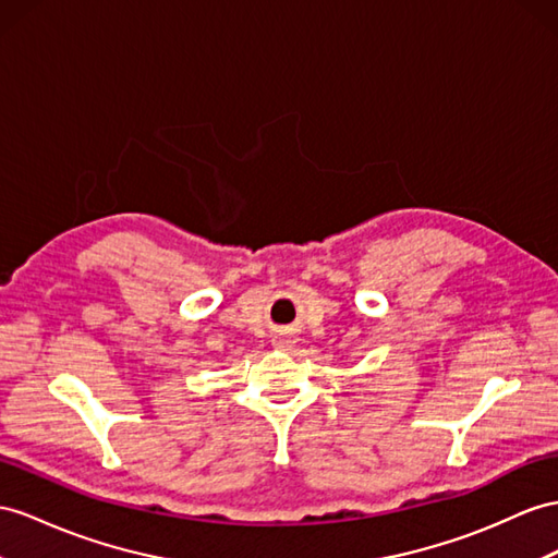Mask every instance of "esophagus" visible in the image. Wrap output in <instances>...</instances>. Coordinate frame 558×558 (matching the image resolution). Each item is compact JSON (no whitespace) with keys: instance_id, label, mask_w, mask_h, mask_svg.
Returning <instances> with one entry per match:
<instances>
[{"instance_id":"34e87169","label":"esophagus","mask_w":558,"mask_h":558,"mask_svg":"<svg viewBox=\"0 0 558 558\" xmlns=\"http://www.w3.org/2000/svg\"><path fill=\"white\" fill-rule=\"evenodd\" d=\"M274 347L276 349H280V351H290L292 347H294V339H292V335H276V339H274Z\"/></svg>"}]
</instances>
